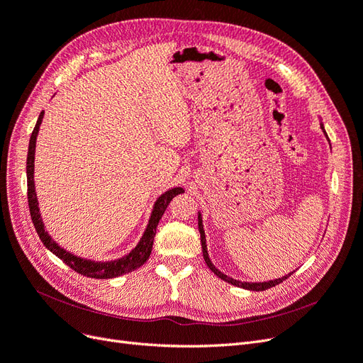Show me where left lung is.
I'll return each mask as SVG.
<instances>
[{"label":"left lung","instance_id":"1","mask_svg":"<svg viewBox=\"0 0 363 363\" xmlns=\"http://www.w3.org/2000/svg\"><path fill=\"white\" fill-rule=\"evenodd\" d=\"M321 130L324 131V126H323V123H321ZM324 134H325V131H324ZM199 232H201V242H202V252H203V259H205V262H206V265L209 267V270H211L216 276H218L220 279H223L225 282H228V284H230V285H235V286H240V288H244V289H249V291H265V289H268V288H272V286H276V285H279V284H282L285 279H288L289 276H291V273L288 274V276H284V277H280V279H276V280H268V282H256V284H249V282H240V280H237V279H232V277H229V276H226V274H223L221 273L218 268H216V265L211 262V259H209V256H208V250H206V240H205V230H203V225H202V216H201V213H199Z\"/></svg>","mask_w":363,"mask_h":363}]
</instances>
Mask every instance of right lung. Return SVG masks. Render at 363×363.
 <instances>
[{
	"instance_id": "1",
	"label": "right lung",
	"mask_w": 363,
	"mask_h": 363,
	"mask_svg": "<svg viewBox=\"0 0 363 363\" xmlns=\"http://www.w3.org/2000/svg\"><path fill=\"white\" fill-rule=\"evenodd\" d=\"M42 119H43V111L39 114L38 123L34 126L30 137V146H28V155H27V186H28L27 194H28V206H30L33 225L36 228L38 235L45 244V247L50 252H52L55 256H58V258H60L66 265L71 267L77 273L87 277H93V279H111V277H118V276L137 270L138 267H142L149 259L158 221L161 220L162 214H164L166 208L169 206L172 199L174 196L184 193V190L181 186H177V189H172L158 197V201L154 205V209H152L149 225L143 233L142 240H140V242L135 245V249H133L126 256H123V258L108 261V262H95L90 259L79 258V256H75L71 252L60 247V245H58L48 235V232H46L43 228V221L39 213L38 196H36V190H34V150H36V138H38Z\"/></svg>"
}]
</instances>
